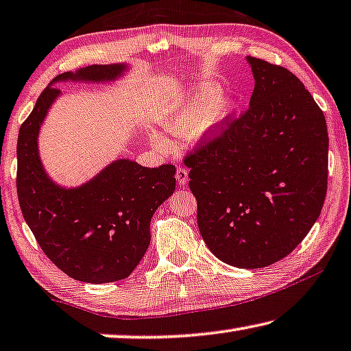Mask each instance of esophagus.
Here are the masks:
<instances>
[{"instance_id":"34e87169","label":"esophagus","mask_w":351,"mask_h":351,"mask_svg":"<svg viewBox=\"0 0 351 351\" xmlns=\"http://www.w3.org/2000/svg\"><path fill=\"white\" fill-rule=\"evenodd\" d=\"M176 179L177 183L182 186H185L188 183V169L185 166H177V171H176Z\"/></svg>"}]
</instances>
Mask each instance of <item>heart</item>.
I'll list each match as a JSON object with an SVG mask.
<instances>
[{
  "label": "heart",
  "instance_id": "1",
  "mask_svg": "<svg viewBox=\"0 0 351 351\" xmlns=\"http://www.w3.org/2000/svg\"><path fill=\"white\" fill-rule=\"evenodd\" d=\"M224 111V104L218 101V89L213 84H206L171 116L168 128L176 134L190 133L197 125L199 130H204L223 119Z\"/></svg>",
  "mask_w": 351,
  "mask_h": 351
}]
</instances>
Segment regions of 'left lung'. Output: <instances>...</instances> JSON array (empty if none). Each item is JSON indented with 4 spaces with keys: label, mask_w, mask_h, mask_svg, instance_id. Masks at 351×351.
I'll return each instance as SVG.
<instances>
[{
    "label": "left lung",
    "mask_w": 351,
    "mask_h": 351,
    "mask_svg": "<svg viewBox=\"0 0 351 351\" xmlns=\"http://www.w3.org/2000/svg\"><path fill=\"white\" fill-rule=\"evenodd\" d=\"M250 106L202 134L183 158L208 250L239 268L289 256L319 218L328 188V128L320 106L282 66L247 58Z\"/></svg>",
    "instance_id": "1"
}]
</instances>
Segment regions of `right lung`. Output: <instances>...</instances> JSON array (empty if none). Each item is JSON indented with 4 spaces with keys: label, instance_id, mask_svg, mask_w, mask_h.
<instances>
[{
    "label": "right lung",
    "instance_id": "1",
    "mask_svg": "<svg viewBox=\"0 0 351 351\" xmlns=\"http://www.w3.org/2000/svg\"><path fill=\"white\" fill-rule=\"evenodd\" d=\"M121 70V66H89L75 75H58L21 123L17 141V196L26 224L61 271L90 284L125 279L141 262L150 243V218L174 193L176 166L144 168L119 160L77 190H62L42 169L37 133L59 94L53 83L110 80Z\"/></svg>",
    "mask_w": 351,
    "mask_h": 351
}]
</instances>
